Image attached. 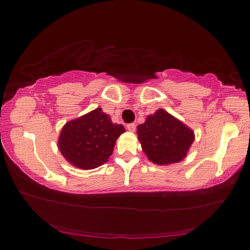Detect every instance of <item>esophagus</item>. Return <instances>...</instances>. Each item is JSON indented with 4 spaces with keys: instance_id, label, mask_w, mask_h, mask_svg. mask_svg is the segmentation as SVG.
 Returning <instances> with one entry per match:
<instances>
[{
    "instance_id": "esophagus-1",
    "label": "esophagus",
    "mask_w": 250,
    "mask_h": 250,
    "mask_svg": "<svg viewBox=\"0 0 250 250\" xmlns=\"http://www.w3.org/2000/svg\"><path fill=\"white\" fill-rule=\"evenodd\" d=\"M135 126H137V125H135L134 124H129L128 125H126V129H128L129 131H131V132H134Z\"/></svg>"
}]
</instances>
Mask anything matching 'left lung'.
<instances>
[{
  "mask_svg": "<svg viewBox=\"0 0 250 250\" xmlns=\"http://www.w3.org/2000/svg\"><path fill=\"white\" fill-rule=\"evenodd\" d=\"M137 129L142 151L158 166L183 161L195 139L189 126L164 109L147 116L145 124L139 125Z\"/></svg>",
  "mask_w": 250,
  "mask_h": 250,
  "instance_id": "obj_1",
  "label": "left lung"
}]
</instances>
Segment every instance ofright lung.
I'll return each mask as SVG.
<instances>
[{
  "mask_svg": "<svg viewBox=\"0 0 250 250\" xmlns=\"http://www.w3.org/2000/svg\"><path fill=\"white\" fill-rule=\"evenodd\" d=\"M125 132L109 115L97 108L66 122L58 138V149L67 162L82 170H92L112 154L117 139Z\"/></svg>",
  "mask_w": 250,
  "mask_h": 250,
  "instance_id": "obj_1",
  "label": "right lung"
}]
</instances>
